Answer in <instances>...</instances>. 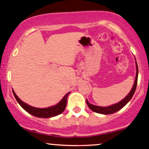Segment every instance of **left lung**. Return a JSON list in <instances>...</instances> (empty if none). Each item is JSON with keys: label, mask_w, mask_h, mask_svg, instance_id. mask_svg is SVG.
I'll return each mask as SVG.
<instances>
[{"label": "left lung", "mask_w": 149, "mask_h": 149, "mask_svg": "<svg viewBox=\"0 0 149 149\" xmlns=\"http://www.w3.org/2000/svg\"><path fill=\"white\" fill-rule=\"evenodd\" d=\"M136 62V69H137V72H136V77H135V82H134V85L132 88L130 90V92H129V94L127 95V96L125 97L122 101H121L119 103L114 104V105H110V106L108 107H101V106H97V105H92V104L89 103L88 101L86 99V103H87V105L89 108L92 110L93 112H96V113L99 114H113L114 112H117L119 110H121L122 107H123L125 105H126L127 103H128L129 101H130L132 96H133L134 94H135V92L136 90V87H137V78H138V67L137 62Z\"/></svg>", "instance_id": "left-lung-1"}]
</instances>
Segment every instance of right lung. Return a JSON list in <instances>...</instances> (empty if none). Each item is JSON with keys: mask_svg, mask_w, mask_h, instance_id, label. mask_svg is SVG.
Here are the masks:
<instances>
[{"mask_svg": "<svg viewBox=\"0 0 149 149\" xmlns=\"http://www.w3.org/2000/svg\"><path fill=\"white\" fill-rule=\"evenodd\" d=\"M12 92H13L14 97L17 99V101L19 105L22 107V108L24 109L29 114L39 118H51L62 113L64 112V110H65L66 106H67V97L70 93H67L56 105L46 107V108H37V107L30 106V105H28L27 103L23 102L17 96V94L14 92L13 89H12Z\"/></svg>", "mask_w": 149, "mask_h": 149, "instance_id": "obj_1", "label": "right lung"}]
</instances>
